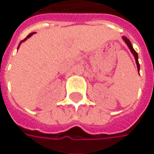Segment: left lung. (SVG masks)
Masks as SVG:
<instances>
[{"label": "left lung", "instance_id": "obj_1", "mask_svg": "<svg viewBox=\"0 0 154 154\" xmlns=\"http://www.w3.org/2000/svg\"><path fill=\"white\" fill-rule=\"evenodd\" d=\"M122 39L124 40V41L125 42V44L127 45L128 47H129V49L131 50V53H132L133 56H134V57H135V59H136V63H137V70H138V72H139V71H140V64H139V62H138V55H137V51L134 50L132 45H131V41H129V39H127L125 36H123Z\"/></svg>", "mask_w": 154, "mask_h": 154}]
</instances>
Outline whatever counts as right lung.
Returning a JSON list of instances; mask_svg holds the SVG:
<instances>
[{
	"label": "right lung",
	"mask_w": 154,
	"mask_h": 154,
	"mask_svg": "<svg viewBox=\"0 0 154 154\" xmlns=\"http://www.w3.org/2000/svg\"><path fill=\"white\" fill-rule=\"evenodd\" d=\"M34 34H35V32H34V33H31V34H29V35L27 36L26 38H25V39H24V40H23V41H22L21 42H20V43H19V45H18V47H19V46H20V44H21L22 42H23V41H25L27 40V39H28V38H29V37H30V36H32L33 35H34ZM18 47H17V49H18Z\"/></svg>",
	"instance_id": "right-lung-1"
}]
</instances>
